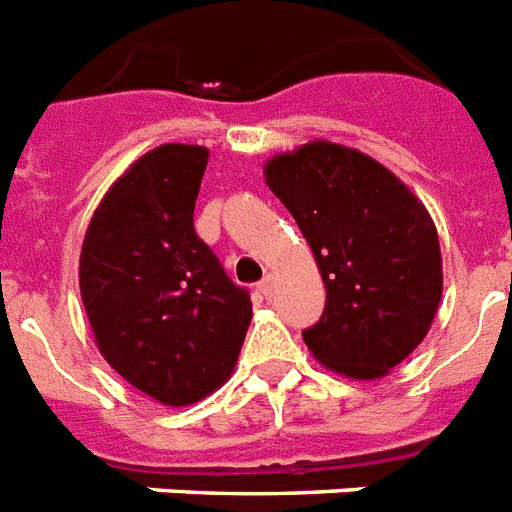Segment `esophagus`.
Returning <instances> with one entry per match:
<instances>
[{
  "label": "esophagus",
  "instance_id": "obj_1",
  "mask_svg": "<svg viewBox=\"0 0 512 512\" xmlns=\"http://www.w3.org/2000/svg\"><path fill=\"white\" fill-rule=\"evenodd\" d=\"M259 290H261V295H264V298H272V295H274V274H266L264 280L259 282Z\"/></svg>",
  "mask_w": 512,
  "mask_h": 512
}]
</instances>
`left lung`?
I'll use <instances>...</instances> for the list:
<instances>
[{"label": "left lung", "instance_id": "1", "mask_svg": "<svg viewBox=\"0 0 512 512\" xmlns=\"http://www.w3.org/2000/svg\"><path fill=\"white\" fill-rule=\"evenodd\" d=\"M264 177L301 227L327 290L303 342L342 377H384L421 345L442 298L429 211L387 167L340 143L277 154Z\"/></svg>", "mask_w": 512, "mask_h": 512}]
</instances>
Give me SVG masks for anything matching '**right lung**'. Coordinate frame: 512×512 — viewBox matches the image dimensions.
<instances>
[{
  "label": "right lung",
  "mask_w": 512,
  "mask_h": 512,
  "mask_svg": "<svg viewBox=\"0 0 512 512\" xmlns=\"http://www.w3.org/2000/svg\"><path fill=\"white\" fill-rule=\"evenodd\" d=\"M204 146L164 143L107 190L80 251V298L96 345L122 379L164 405H190L235 369L251 295L193 227Z\"/></svg>",
  "instance_id": "1"
}]
</instances>
